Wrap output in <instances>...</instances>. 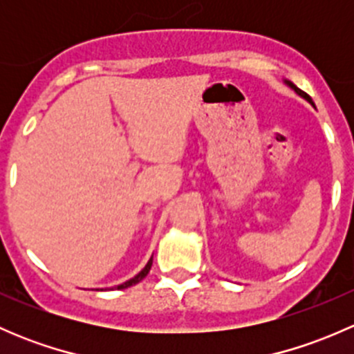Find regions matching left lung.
Returning <instances> with one entry per match:
<instances>
[{"mask_svg": "<svg viewBox=\"0 0 354 354\" xmlns=\"http://www.w3.org/2000/svg\"><path fill=\"white\" fill-rule=\"evenodd\" d=\"M286 84H288V85H289V87H291V88H295V92H296V94H299V95H301V97H305V99H306V101H308V102H312V97H310V95H308V94H306V92L299 91V88H298V87H296V85L289 84V82H286ZM312 104H313V102H312Z\"/></svg>", "mask_w": 354, "mask_h": 354, "instance_id": "left-lung-1", "label": "left lung"}]
</instances>
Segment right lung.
Returning a JSON list of instances; mask_svg holds the SVG:
<instances>
[{
    "label": "right lung",
    "instance_id": "1",
    "mask_svg": "<svg viewBox=\"0 0 354 354\" xmlns=\"http://www.w3.org/2000/svg\"><path fill=\"white\" fill-rule=\"evenodd\" d=\"M151 267H152V259H151V260H149V262H147V266H145V267H144V269H142V270H140V272H138V274H137V276H135V277H131V279H130V281H127V283L120 284V286H118V289H124V288H130V286H133V284L140 283V281H142V279H144V277H145V276H147V274H149V270H151Z\"/></svg>",
    "mask_w": 354,
    "mask_h": 354
}]
</instances>
